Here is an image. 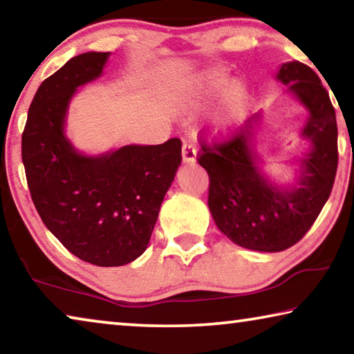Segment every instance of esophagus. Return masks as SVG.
<instances>
[{
	"mask_svg": "<svg viewBox=\"0 0 354 354\" xmlns=\"http://www.w3.org/2000/svg\"><path fill=\"white\" fill-rule=\"evenodd\" d=\"M196 159V148L192 142L184 140L183 143V160L185 164H194Z\"/></svg>",
	"mask_w": 354,
	"mask_h": 354,
	"instance_id": "obj_1",
	"label": "esophagus"
}]
</instances>
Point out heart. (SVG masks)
<instances>
[{"mask_svg":"<svg viewBox=\"0 0 354 354\" xmlns=\"http://www.w3.org/2000/svg\"><path fill=\"white\" fill-rule=\"evenodd\" d=\"M227 77L226 71L221 68H209L205 73L200 76V80L196 81V88H198L200 95L203 97H211V95L220 93L226 87ZM248 93L242 84H232L226 91V104L231 107L232 111H241L247 104Z\"/></svg>","mask_w":354,"mask_h":354,"instance_id":"1","label":"heart"}]
</instances>
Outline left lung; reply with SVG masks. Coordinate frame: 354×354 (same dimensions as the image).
Returning <instances> with one entry per match:
<instances>
[{
	"mask_svg": "<svg viewBox=\"0 0 354 354\" xmlns=\"http://www.w3.org/2000/svg\"><path fill=\"white\" fill-rule=\"evenodd\" d=\"M278 80L308 107L303 136L313 149L301 160V176L279 190L262 176L250 148L248 127L207 142L200 134L196 160L209 175L207 205L218 230L237 245L277 253L301 241L331 195L337 171L335 111L320 77L306 64L287 62Z\"/></svg>",
	"mask_w": 354,
	"mask_h": 354,
	"instance_id": "obj_1",
	"label": "left lung"
}]
</instances>
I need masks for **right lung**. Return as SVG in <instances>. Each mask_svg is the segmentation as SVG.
<instances>
[{
	"instance_id": "1",
	"label": "right lung",
	"mask_w": 354,
	"mask_h": 354,
	"mask_svg": "<svg viewBox=\"0 0 354 354\" xmlns=\"http://www.w3.org/2000/svg\"><path fill=\"white\" fill-rule=\"evenodd\" d=\"M109 53H84L40 84L21 134V159L41 221L70 253L100 267L124 266L147 250L181 164V140L128 145L98 158L64 136L76 87L103 71Z\"/></svg>"
}]
</instances>
